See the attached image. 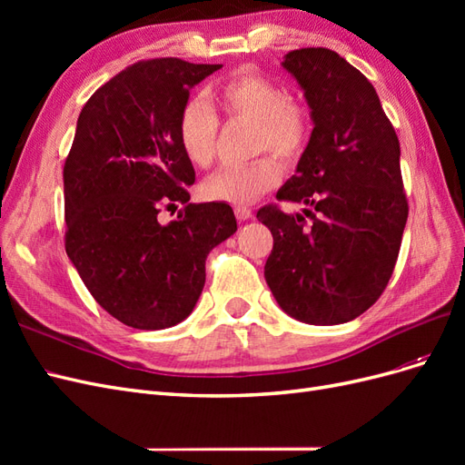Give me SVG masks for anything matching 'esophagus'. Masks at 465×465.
<instances>
[{"instance_id": "obj_1", "label": "esophagus", "mask_w": 465, "mask_h": 465, "mask_svg": "<svg viewBox=\"0 0 465 465\" xmlns=\"http://www.w3.org/2000/svg\"><path fill=\"white\" fill-rule=\"evenodd\" d=\"M234 215H236L238 221H248V219H252V209L246 207V205H236Z\"/></svg>"}]
</instances>
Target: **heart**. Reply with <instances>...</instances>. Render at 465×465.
I'll return each instance as SVG.
<instances>
[{
  "instance_id": "b5f03b06",
  "label": "heart",
  "mask_w": 465,
  "mask_h": 465,
  "mask_svg": "<svg viewBox=\"0 0 465 465\" xmlns=\"http://www.w3.org/2000/svg\"><path fill=\"white\" fill-rule=\"evenodd\" d=\"M207 100L219 106L229 120L254 122L252 153L272 151L283 161H297L311 134L306 108L292 101L285 87L256 72H236L211 87ZM178 143L190 163L209 168L217 154L219 118L203 98H192L182 106L176 122ZM283 168L272 154L221 168L203 182V195L211 202L246 205L273 190Z\"/></svg>"
}]
</instances>
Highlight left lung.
Listing matches in <instances>:
<instances>
[{"label": "left lung", "mask_w": 465, "mask_h": 465, "mask_svg": "<svg viewBox=\"0 0 465 465\" xmlns=\"http://www.w3.org/2000/svg\"><path fill=\"white\" fill-rule=\"evenodd\" d=\"M283 67L304 91L314 130L277 200L312 211L258 209L273 234L263 275L289 316L333 326L369 311L396 267L410 213L400 142L371 81L337 52L292 50Z\"/></svg>", "instance_id": "obj_1"}]
</instances>
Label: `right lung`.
<instances>
[{"label": "right lung", "instance_id": "1", "mask_svg": "<svg viewBox=\"0 0 465 465\" xmlns=\"http://www.w3.org/2000/svg\"><path fill=\"white\" fill-rule=\"evenodd\" d=\"M221 64L154 58L98 87L77 118L64 164L65 252L104 311L135 330L190 316L205 258L236 231L229 203H190L195 171L176 122L190 89ZM185 205L168 225L163 208Z\"/></svg>", "mask_w": 465, "mask_h": 465}]
</instances>
